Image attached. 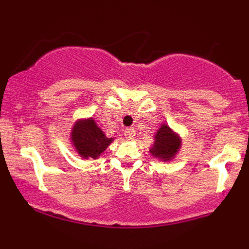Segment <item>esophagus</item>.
Instances as JSON below:
<instances>
[{"mask_svg":"<svg viewBox=\"0 0 249 249\" xmlns=\"http://www.w3.org/2000/svg\"><path fill=\"white\" fill-rule=\"evenodd\" d=\"M124 133H125V137H126L127 139H132L134 133H136V130H134L133 127H127V128H125Z\"/></svg>","mask_w":249,"mask_h":249,"instance_id":"1","label":"esophagus"}]
</instances>
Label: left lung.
I'll use <instances>...</instances> for the list:
<instances>
[{
  "mask_svg": "<svg viewBox=\"0 0 249 249\" xmlns=\"http://www.w3.org/2000/svg\"><path fill=\"white\" fill-rule=\"evenodd\" d=\"M153 138L154 142L150 147V153L161 161L173 160L181 147V137L174 132L167 124L162 123Z\"/></svg>",
  "mask_w": 249,
  "mask_h": 249,
  "instance_id": "obj_1",
  "label": "left lung"
}]
</instances>
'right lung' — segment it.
Returning a JSON list of instances; mask_svg holds the SVG:
<instances>
[{"mask_svg": "<svg viewBox=\"0 0 249 249\" xmlns=\"http://www.w3.org/2000/svg\"><path fill=\"white\" fill-rule=\"evenodd\" d=\"M115 139L107 138L92 117L77 119L70 132V142L83 159H98Z\"/></svg>", "mask_w": 249, "mask_h": 249, "instance_id": "obj_1", "label": "right lung"}]
</instances>
